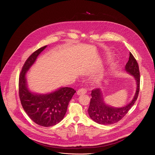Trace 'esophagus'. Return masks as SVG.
Instances as JSON below:
<instances>
[{"label":"esophagus","instance_id":"1","mask_svg":"<svg viewBox=\"0 0 155 155\" xmlns=\"http://www.w3.org/2000/svg\"><path fill=\"white\" fill-rule=\"evenodd\" d=\"M86 92H87V90L86 89H84V88H81V89H80L78 90L77 94V95H82V94H86Z\"/></svg>","mask_w":155,"mask_h":155}]
</instances>
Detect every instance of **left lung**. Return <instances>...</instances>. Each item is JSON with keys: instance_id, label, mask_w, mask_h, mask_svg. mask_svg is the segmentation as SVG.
Instances as JSON below:
<instances>
[{"instance_id": "left-lung-1", "label": "left lung", "mask_w": 155, "mask_h": 155, "mask_svg": "<svg viewBox=\"0 0 155 155\" xmlns=\"http://www.w3.org/2000/svg\"><path fill=\"white\" fill-rule=\"evenodd\" d=\"M125 70L134 77L137 83L136 91L133 99L124 107H114L105 104L101 89L97 88L93 90L91 94L92 98L87 111L90 118L95 122L100 124L108 125L119 121L136 101L140 90V72L138 63L131 53H129V58L126 64Z\"/></svg>"}]
</instances>
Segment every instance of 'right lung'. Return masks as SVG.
<instances>
[{
  "mask_svg": "<svg viewBox=\"0 0 155 155\" xmlns=\"http://www.w3.org/2000/svg\"><path fill=\"white\" fill-rule=\"evenodd\" d=\"M46 47L47 45L36 50L26 61L19 78V96L21 105L29 118L40 126L49 127L64 118L76 91L72 87H62L50 93L39 94L29 90L26 74Z\"/></svg>",
  "mask_w": 155,
  "mask_h": 155,
  "instance_id": "add662e5",
  "label": "right lung"
}]
</instances>
